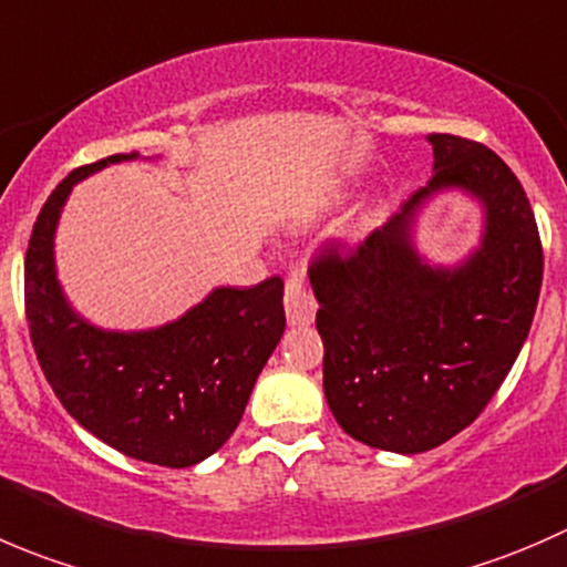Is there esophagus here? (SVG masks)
<instances>
[{
	"mask_svg": "<svg viewBox=\"0 0 567 567\" xmlns=\"http://www.w3.org/2000/svg\"><path fill=\"white\" fill-rule=\"evenodd\" d=\"M286 319L289 324H311L313 313H317V300H313L311 291L306 289L300 276L286 278V297H284Z\"/></svg>",
	"mask_w": 567,
	"mask_h": 567,
	"instance_id": "esophagus-1",
	"label": "esophagus"
}]
</instances>
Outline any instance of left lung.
<instances>
[{
	"instance_id": "left-lung-1",
	"label": "left lung",
	"mask_w": 567,
	"mask_h": 567,
	"mask_svg": "<svg viewBox=\"0 0 567 567\" xmlns=\"http://www.w3.org/2000/svg\"><path fill=\"white\" fill-rule=\"evenodd\" d=\"M427 143V187L355 250H324L308 270L324 400L347 435L400 455L435 450L485 411L529 336L543 284L537 223L515 173L472 140ZM446 188L483 209L481 245L452 268L430 266L412 239L417 212Z\"/></svg>"
}]
</instances>
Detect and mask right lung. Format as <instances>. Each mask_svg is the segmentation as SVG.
<instances>
[{"instance_id":"1","label":"right lung","mask_w":567,"mask_h":567,"mask_svg":"<svg viewBox=\"0 0 567 567\" xmlns=\"http://www.w3.org/2000/svg\"><path fill=\"white\" fill-rule=\"evenodd\" d=\"M137 156L80 167L49 195L24 259L27 319L49 385L87 433L134 461L187 468L237 430L284 336V281L217 286L187 313L148 330H104L80 317L54 265L60 215L74 184Z\"/></svg>"}]
</instances>
